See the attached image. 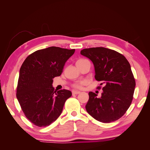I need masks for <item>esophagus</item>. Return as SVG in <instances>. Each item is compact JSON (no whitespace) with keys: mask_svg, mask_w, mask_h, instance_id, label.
I'll return each instance as SVG.
<instances>
[{"mask_svg":"<svg viewBox=\"0 0 150 150\" xmlns=\"http://www.w3.org/2000/svg\"><path fill=\"white\" fill-rule=\"evenodd\" d=\"M72 94L74 95V94H80L81 92H79V91H72Z\"/></svg>","mask_w":150,"mask_h":150,"instance_id":"34e87169","label":"esophagus"}]
</instances>
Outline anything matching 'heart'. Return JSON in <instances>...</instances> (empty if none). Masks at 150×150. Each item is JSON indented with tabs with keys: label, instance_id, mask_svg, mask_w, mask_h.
<instances>
[{
	"label": "heart",
	"instance_id": "obj_1",
	"mask_svg": "<svg viewBox=\"0 0 150 150\" xmlns=\"http://www.w3.org/2000/svg\"><path fill=\"white\" fill-rule=\"evenodd\" d=\"M83 60H84V59H79L77 62L81 61ZM84 84H85V82H84V81H78V82H76L72 84V87L76 89H82Z\"/></svg>",
	"mask_w": 150,
	"mask_h": 150
}]
</instances>
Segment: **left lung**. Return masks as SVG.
Segmentation results:
<instances>
[{"mask_svg":"<svg viewBox=\"0 0 150 150\" xmlns=\"http://www.w3.org/2000/svg\"><path fill=\"white\" fill-rule=\"evenodd\" d=\"M82 55L92 61L95 69V79L104 87L101 97L89 93L86 110L95 120L111 122L123 116L133 99L135 79L128 61L114 50L103 47H91L81 51Z\"/></svg>","mask_w":150,"mask_h":150,"instance_id":"1","label":"left lung"}]
</instances>
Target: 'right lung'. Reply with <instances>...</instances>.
I'll use <instances>...</instances> for the list:
<instances>
[{
    "label": "right lung",
    "instance_id": "right-lung-1",
    "mask_svg": "<svg viewBox=\"0 0 150 150\" xmlns=\"http://www.w3.org/2000/svg\"><path fill=\"white\" fill-rule=\"evenodd\" d=\"M74 51V49L49 47L30 54L22 63L16 96L25 116L34 125L46 127L55 121L72 96L69 90L54 91L52 84Z\"/></svg>",
    "mask_w": 150,
    "mask_h": 150
}]
</instances>
